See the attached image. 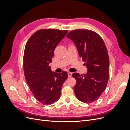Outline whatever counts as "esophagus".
<instances>
[{
	"instance_id": "esophagus-1",
	"label": "esophagus",
	"mask_w": 130,
	"mask_h": 130,
	"mask_svg": "<svg viewBox=\"0 0 130 130\" xmlns=\"http://www.w3.org/2000/svg\"><path fill=\"white\" fill-rule=\"evenodd\" d=\"M72 73H70V72L68 73V77H71V76H72Z\"/></svg>"
}]
</instances>
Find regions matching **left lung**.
<instances>
[{
	"instance_id": "left-lung-1",
	"label": "left lung",
	"mask_w": 130,
	"mask_h": 130,
	"mask_svg": "<svg viewBox=\"0 0 130 130\" xmlns=\"http://www.w3.org/2000/svg\"><path fill=\"white\" fill-rule=\"evenodd\" d=\"M67 37L75 44L87 68V74H72L76 81L74 87L76 97L83 103H93L99 99L108 83L109 60L107 48L100 35L90 30H74Z\"/></svg>"
}]
</instances>
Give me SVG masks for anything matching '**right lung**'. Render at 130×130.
Masks as SVG:
<instances>
[{"instance_id": "1", "label": "right lung", "mask_w": 130, "mask_h": 130, "mask_svg": "<svg viewBox=\"0 0 130 130\" xmlns=\"http://www.w3.org/2000/svg\"><path fill=\"white\" fill-rule=\"evenodd\" d=\"M68 30L41 29L27 41L23 56V69L27 84L34 96L43 105L55 103L60 99L63 84L68 74L52 72V62L56 46Z\"/></svg>"}]
</instances>
